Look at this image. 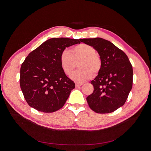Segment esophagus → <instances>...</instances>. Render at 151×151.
Wrapping results in <instances>:
<instances>
[{"mask_svg":"<svg viewBox=\"0 0 151 151\" xmlns=\"http://www.w3.org/2000/svg\"><path fill=\"white\" fill-rule=\"evenodd\" d=\"M82 84H79V83H76V84H75V86H76V88H78V87H80L81 86H82Z\"/></svg>","mask_w":151,"mask_h":151,"instance_id":"34e87169","label":"esophagus"}]
</instances>
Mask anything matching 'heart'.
<instances>
[{"instance_id":"b5f03b06","label":"heart","mask_w":151,"mask_h":151,"mask_svg":"<svg viewBox=\"0 0 151 151\" xmlns=\"http://www.w3.org/2000/svg\"><path fill=\"white\" fill-rule=\"evenodd\" d=\"M80 60L78 70L71 75L70 78L78 83H83L92 77L93 74L99 72L101 61L96 54V50L90 45L80 44L75 46L72 54L67 50H63L60 54V63L64 73L70 75L74 70L75 62Z\"/></svg>"}]
</instances>
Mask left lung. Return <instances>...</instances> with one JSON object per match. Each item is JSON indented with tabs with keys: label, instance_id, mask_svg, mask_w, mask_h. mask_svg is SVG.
<instances>
[{
	"label": "left lung",
	"instance_id": "left-lung-1",
	"mask_svg": "<svg viewBox=\"0 0 151 151\" xmlns=\"http://www.w3.org/2000/svg\"><path fill=\"white\" fill-rule=\"evenodd\" d=\"M80 42L95 48L100 55L101 67L91 83L93 92L86 98L92 110L110 113L122 106L133 84V68L125 52L111 42L101 38H83Z\"/></svg>",
	"mask_w": 151,
	"mask_h": 151
}]
</instances>
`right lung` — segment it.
Listing matches in <instances>:
<instances>
[{
    "label": "right lung",
    "instance_id": "right-lung-1",
    "mask_svg": "<svg viewBox=\"0 0 151 151\" xmlns=\"http://www.w3.org/2000/svg\"><path fill=\"white\" fill-rule=\"evenodd\" d=\"M80 39L52 38L32 51L22 63L20 86L28 105L38 111L52 113L63 106L75 88L63 71L60 56Z\"/></svg>",
    "mask_w": 151,
    "mask_h": 151
}]
</instances>
